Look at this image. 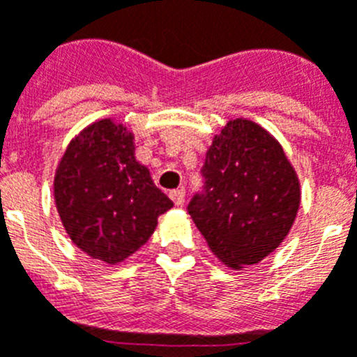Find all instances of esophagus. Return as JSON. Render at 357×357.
I'll use <instances>...</instances> for the list:
<instances>
[{
    "label": "esophagus",
    "mask_w": 357,
    "mask_h": 357,
    "mask_svg": "<svg viewBox=\"0 0 357 357\" xmlns=\"http://www.w3.org/2000/svg\"><path fill=\"white\" fill-rule=\"evenodd\" d=\"M184 197H185V191L182 188L172 189V191H169V198H172L175 206H182V204H184Z\"/></svg>",
    "instance_id": "1"
}]
</instances>
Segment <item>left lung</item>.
Instances as JSON below:
<instances>
[{"label": "left lung", "mask_w": 357, "mask_h": 357, "mask_svg": "<svg viewBox=\"0 0 357 357\" xmlns=\"http://www.w3.org/2000/svg\"><path fill=\"white\" fill-rule=\"evenodd\" d=\"M202 173L206 191L188 211L218 259L241 270L279 248L301 207V182L266 128L229 119L213 137Z\"/></svg>", "instance_id": "8db88e82"}]
</instances>
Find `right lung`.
<instances>
[{
  "mask_svg": "<svg viewBox=\"0 0 357 357\" xmlns=\"http://www.w3.org/2000/svg\"><path fill=\"white\" fill-rule=\"evenodd\" d=\"M61 222L84 254L119 264L139 250L173 202L135 159V135L114 118L82 128L62 153L53 178Z\"/></svg>",
  "mask_w": 357,
  "mask_h": 357,
  "instance_id": "add662e5",
  "label": "right lung"
}]
</instances>
